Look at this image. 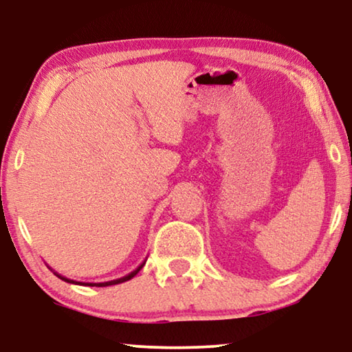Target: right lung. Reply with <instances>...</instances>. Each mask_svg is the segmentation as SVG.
<instances>
[{
	"mask_svg": "<svg viewBox=\"0 0 352 352\" xmlns=\"http://www.w3.org/2000/svg\"><path fill=\"white\" fill-rule=\"evenodd\" d=\"M144 264H146V261H144L142 264H139V266L134 269L133 272H129L128 276H124V277H120V278H115V280H109V282H100V283H81V282H76V280H72V278H67V277H64V276H60V274H57V272H54L51 269L52 272H54V276H57L59 278H62V280L64 282H69V283H78V285H89V287H109V285H117V283H123V282H126V280H129V278H133L134 276H136V274L141 271V269L144 267Z\"/></svg>",
	"mask_w": 352,
	"mask_h": 352,
	"instance_id": "right-lung-1",
	"label": "right lung"
}]
</instances>
